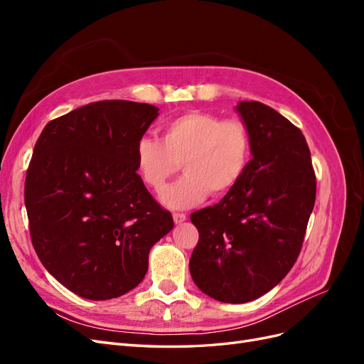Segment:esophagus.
<instances>
[{
	"label": "esophagus",
	"mask_w": 364,
	"mask_h": 364,
	"mask_svg": "<svg viewBox=\"0 0 364 364\" xmlns=\"http://www.w3.org/2000/svg\"><path fill=\"white\" fill-rule=\"evenodd\" d=\"M173 220H174V223H176V225H179V223L185 222V220H186V215H185L183 213H173Z\"/></svg>",
	"instance_id": "1"
}]
</instances>
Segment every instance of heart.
<instances>
[{
  "label": "heart",
  "instance_id": "heart-1",
  "mask_svg": "<svg viewBox=\"0 0 364 364\" xmlns=\"http://www.w3.org/2000/svg\"><path fill=\"white\" fill-rule=\"evenodd\" d=\"M252 153L250 130L243 119L186 111L165 121L162 139L146 135L135 147L141 181L162 191L168 179L185 170L183 178L162 193L170 208H190L208 194L225 196L243 178Z\"/></svg>",
  "mask_w": 364,
  "mask_h": 364
}]
</instances>
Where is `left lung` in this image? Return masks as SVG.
Wrapping results in <instances>:
<instances>
[{"label":"left lung","instance_id":"left-lung-1","mask_svg":"<svg viewBox=\"0 0 364 364\" xmlns=\"http://www.w3.org/2000/svg\"><path fill=\"white\" fill-rule=\"evenodd\" d=\"M237 111L250 130L252 159L232 191L190 217L199 230L191 278L226 304L255 301L284 279L299 257L316 200L301 129L259 102H240Z\"/></svg>","mask_w":364,"mask_h":364}]
</instances>
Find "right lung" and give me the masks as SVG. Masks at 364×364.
<instances>
[{
  "mask_svg": "<svg viewBox=\"0 0 364 364\" xmlns=\"http://www.w3.org/2000/svg\"><path fill=\"white\" fill-rule=\"evenodd\" d=\"M158 111L95 102L51 119L36 141L24 186L31 243L43 267L85 299L135 289L151 246L174 226L135 165L136 142Z\"/></svg>",
  "mask_w": 364,
  "mask_h": 364,
  "instance_id": "right-lung-1",
  "label": "right lung"
}]
</instances>
